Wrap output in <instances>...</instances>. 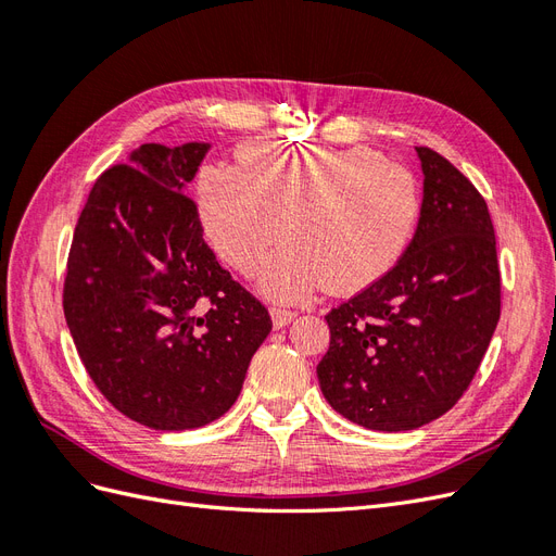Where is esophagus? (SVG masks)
<instances>
[{"mask_svg":"<svg viewBox=\"0 0 556 556\" xmlns=\"http://www.w3.org/2000/svg\"><path fill=\"white\" fill-rule=\"evenodd\" d=\"M294 317H296V313H294V311H285V308H271V323H274V327H276V329L288 327Z\"/></svg>","mask_w":556,"mask_h":556,"instance_id":"obj_1","label":"esophagus"}]
</instances>
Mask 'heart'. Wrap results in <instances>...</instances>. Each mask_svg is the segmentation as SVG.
Masks as SVG:
<instances>
[{
  "instance_id": "heart-1",
  "label": "heart",
  "mask_w": 556,
  "mask_h": 556,
  "mask_svg": "<svg viewBox=\"0 0 556 556\" xmlns=\"http://www.w3.org/2000/svg\"><path fill=\"white\" fill-rule=\"evenodd\" d=\"M243 166L211 164L197 180L206 239L260 290L296 301L329 285L350 294L390 274L417 229L419 188L406 166L366 146L252 141Z\"/></svg>"
}]
</instances>
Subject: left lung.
<instances>
[{
    "mask_svg": "<svg viewBox=\"0 0 556 556\" xmlns=\"http://www.w3.org/2000/svg\"><path fill=\"white\" fill-rule=\"evenodd\" d=\"M415 150L425 174L415 237L390 274L325 315L331 341L317 364L329 406L374 431H410L447 413L501 315L484 199L445 157Z\"/></svg>",
    "mask_w": 556,
    "mask_h": 556,
    "instance_id": "obj_1",
    "label": "left lung"
}]
</instances>
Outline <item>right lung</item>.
Masks as SVG:
<instances>
[{
    "instance_id": "1",
    "label": "right lung",
    "mask_w": 556,
    "mask_h": 556,
    "mask_svg": "<svg viewBox=\"0 0 556 556\" xmlns=\"http://www.w3.org/2000/svg\"><path fill=\"white\" fill-rule=\"evenodd\" d=\"M211 143H143L92 185L74 229L64 317L97 390L157 431L211 425L271 331L201 239L185 197Z\"/></svg>"
}]
</instances>
